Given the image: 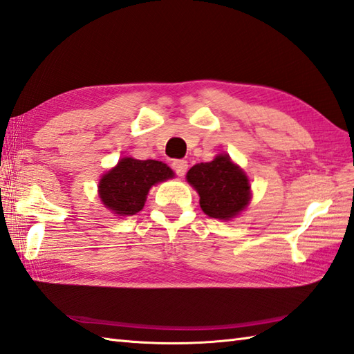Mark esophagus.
I'll return each instance as SVG.
<instances>
[{
	"instance_id": "34e87169",
	"label": "esophagus",
	"mask_w": 354,
	"mask_h": 354,
	"mask_svg": "<svg viewBox=\"0 0 354 354\" xmlns=\"http://www.w3.org/2000/svg\"><path fill=\"white\" fill-rule=\"evenodd\" d=\"M172 169L176 171L177 176H185V172L187 171V162L183 160V159H176L174 162H172Z\"/></svg>"
}]
</instances>
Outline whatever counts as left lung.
Wrapping results in <instances>:
<instances>
[{"label": "left lung", "instance_id": "1", "mask_svg": "<svg viewBox=\"0 0 354 354\" xmlns=\"http://www.w3.org/2000/svg\"><path fill=\"white\" fill-rule=\"evenodd\" d=\"M187 183L200 195V205L210 218L230 221L251 201V185L245 171L218 154L212 162L196 163L186 174Z\"/></svg>", "mask_w": 354, "mask_h": 354}]
</instances>
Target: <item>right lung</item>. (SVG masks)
Returning a JSON list of instances; mask_svg holds the SVG:
<instances>
[{"mask_svg":"<svg viewBox=\"0 0 354 354\" xmlns=\"http://www.w3.org/2000/svg\"><path fill=\"white\" fill-rule=\"evenodd\" d=\"M172 177L174 171L163 162L123 158L102 176L99 198L114 214L132 216L144 207L151 186Z\"/></svg>","mask_w":354,"mask_h":354,"instance_id":"add662e5","label":"right lung"}]
</instances>
